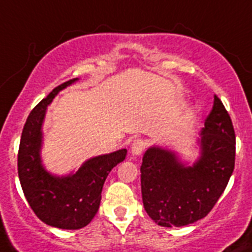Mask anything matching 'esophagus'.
<instances>
[{
  "instance_id": "34e87169",
  "label": "esophagus",
  "mask_w": 252,
  "mask_h": 252,
  "mask_svg": "<svg viewBox=\"0 0 252 252\" xmlns=\"http://www.w3.org/2000/svg\"><path fill=\"white\" fill-rule=\"evenodd\" d=\"M144 147H146V143L143 142L142 139H135L134 142H133V144H131V154L135 156V157H138V156H140V154L143 153Z\"/></svg>"
}]
</instances>
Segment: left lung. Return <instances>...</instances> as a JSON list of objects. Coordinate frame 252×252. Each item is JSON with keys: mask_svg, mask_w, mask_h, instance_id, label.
Here are the masks:
<instances>
[{"mask_svg": "<svg viewBox=\"0 0 252 252\" xmlns=\"http://www.w3.org/2000/svg\"><path fill=\"white\" fill-rule=\"evenodd\" d=\"M235 130L215 95L205 128L196 137L198 156L186 159L168 147H149L140 183L144 210L163 227H181L203 219L225 191L235 167Z\"/></svg>", "mask_w": 252, "mask_h": 252, "instance_id": "8db88e82", "label": "left lung"}]
</instances>
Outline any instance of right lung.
I'll list each match as a JSON object with an SVG mask.
<instances>
[{"instance_id":"add662e5","label":"right lung","mask_w":252,"mask_h":252,"mask_svg":"<svg viewBox=\"0 0 252 252\" xmlns=\"http://www.w3.org/2000/svg\"><path fill=\"white\" fill-rule=\"evenodd\" d=\"M76 81L78 78L59 85L30 113L22 130L17 159L20 183L30 207L46 225L63 230H79L89 225L100 206L106 177L126 156L123 148L89 158L79 169L66 174L47 171L41 156L47 106L61 90Z\"/></svg>"}]
</instances>
